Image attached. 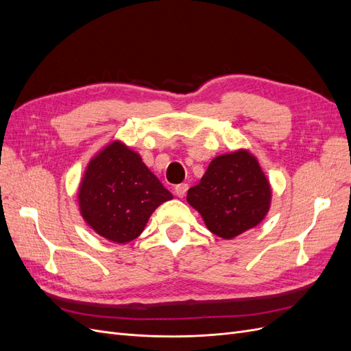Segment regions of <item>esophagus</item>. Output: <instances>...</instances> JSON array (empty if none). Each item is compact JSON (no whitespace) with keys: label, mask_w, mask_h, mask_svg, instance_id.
I'll list each match as a JSON object with an SVG mask.
<instances>
[{"label":"esophagus","mask_w":351,"mask_h":351,"mask_svg":"<svg viewBox=\"0 0 351 351\" xmlns=\"http://www.w3.org/2000/svg\"><path fill=\"white\" fill-rule=\"evenodd\" d=\"M187 189H189V186H187L186 183H182V184L176 186V195H177L178 197H184V196H186V192H187Z\"/></svg>","instance_id":"obj_1"}]
</instances>
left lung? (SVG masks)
<instances>
[{
  "label": "left lung",
  "mask_w": 351,
  "mask_h": 351,
  "mask_svg": "<svg viewBox=\"0 0 351 351\" xmlns=\"http://www.w3.org/2000/svg\"><path fill=\"white\" fill-rule=\"evenodd\" d=\"M271 197L269 180L247 149L212 159L200 183L187 192L189 205L199 212L206 228L226 240L261 224Z\"/></svg>",
  "instance_id": "8db88e82"
}]
</instances>
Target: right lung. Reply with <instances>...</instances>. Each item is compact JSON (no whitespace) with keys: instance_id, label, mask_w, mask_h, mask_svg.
Here are the masks:
<instances>
[{"instance_id":"obj_1","label":"right lung","mask_w":351,"mask_h":351,"mask_svg":"<svg viewBox=\"0 0 351 351\" xmlns=\"http://www.w3.org/2000/svg\"><path fill=\"white\" fill-rule=\"evenodd\" d=\"M77 193L84 222L119 244L139 237L152 212L173 199L142 156L121 141H112L90 158Z\"/></svg>"}]
</instances>
